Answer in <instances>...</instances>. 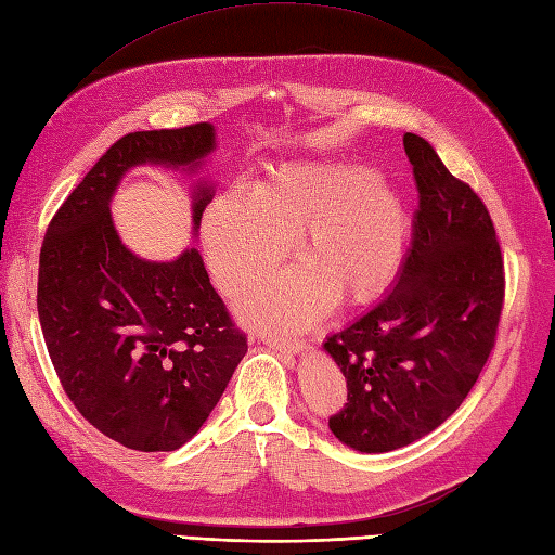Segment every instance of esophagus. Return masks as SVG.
<instances>
[{
  "mask_svg": "<svg viewBox=\"0 0 555 555\" xmlns=\"http://www.w3.org/2000/svg\"><path fill=\"white\" fill-rule=\"evenodd\" d=\"M260 338L270 348H276L281 354H288L291 357V354L301 350V341H297V338H276V336H267V334H262Z\"/></svg>",
  "mask_w": 555,
  "mask_h": 555,
  "instance_id": "obj_1",
  "label": "esophagus"
}]
</instances>
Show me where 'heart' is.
Wrapping results in <instances>:
<instances>
[{
  "label": "heart",
  "instance_id": "b5f03b06",
  "mask_svg": "<svg viewBox=\"0 0 555 555\" xmlns=\"http://www.w3.org/2000/svg\"><path fill=\"white\" fill-rule=\"evenodd\" d=\"M301 232L307 264L260 285L242 301L256 325L297 330L323 315L334 295L360 299L397 272L405 211L371 168L299 160L272 172L258 191L232 186L203 221L209 270L225 293L270 276Z\"/></svg>",
  "mask_w": 555,
  "mask_h": 555
}]
</instances>
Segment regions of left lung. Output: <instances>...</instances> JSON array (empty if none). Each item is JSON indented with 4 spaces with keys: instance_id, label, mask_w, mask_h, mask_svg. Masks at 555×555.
Segmentation results:
<instances>
[{
    "instance_id": "left-lung-1",
    "label": "left lung",
    "mask_w": 555,
    "mask_h": 555,
    "mask_svg": "<svg viewBox=\"0 0 555 555\" xmlns=\"http://www.w3.org/2000/svg\"><path fill=\"white\" fill-rule=\"evenodd\" d=\"M403 147L420 193L413 246L395 288L325 341L348 383L330 428L369 454L399 450L454 415L495 346L505 301L487 205L424 138L405 133Z\"/></svg>"
}]
</instances>
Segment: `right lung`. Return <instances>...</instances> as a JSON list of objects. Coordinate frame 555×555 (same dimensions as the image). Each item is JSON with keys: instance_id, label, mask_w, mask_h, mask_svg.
I'll return each instance as SVG.
<instances>
[{"instance_id": "add662e5", "label": "right lung", "mask_w": 555, "mask_h": 555, "mask_svg": "<svg viewBox=\"0 0 555 555\" xmlns=\"http://www.w3.org/2000/svg\"><path fill=\"white\" fill-rule=\"evenodd\" d=\"M207 121L121 135L52 217L37 307L66 397L103 436L138 452H172L219 403L246 354V334L211 288L201 254L135 258L117 237L111 195L131 166H198ZM211 189L195 195L201 225Z\"/></svg>"}]
</instances>
